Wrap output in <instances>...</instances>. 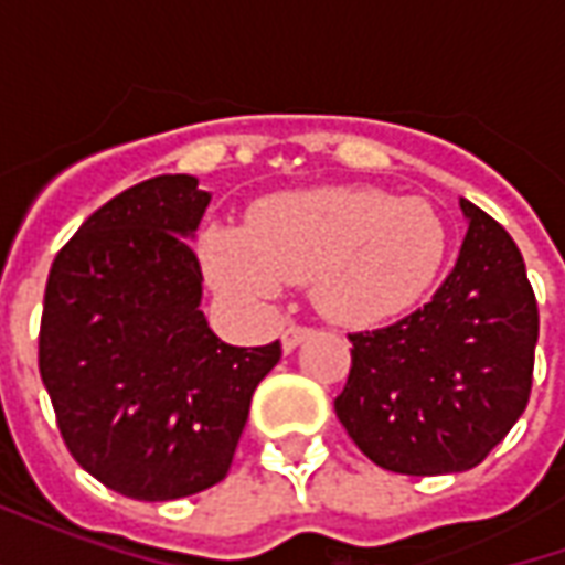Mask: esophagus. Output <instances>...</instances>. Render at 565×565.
<instances>
[{
	"label": "esophagus",
	"instance_id": "1",
	"mask_svg": "<svg viewBox=\"0 0 565 565\" xmlns=\"http://www.w3.org/2000/svg\"><path fill=\"white\" fill-rule=\"evenodd\" d=\"M308 335H311V330L308 327H296V323H290V327H284L281 332V348L290 354V351H296L299 344L306 342Z\"/></svg>",
	"mask_w": 565,
	"mask_h": 565
}]
</instances>
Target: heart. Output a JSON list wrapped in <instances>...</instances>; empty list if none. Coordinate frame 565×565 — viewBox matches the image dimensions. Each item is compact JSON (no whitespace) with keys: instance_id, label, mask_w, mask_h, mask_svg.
Masks as SVG:
<instances>
[{"instance_id":"1","label":"heart","mask_w":565,"mask_h":565,"mask_svg":"<svg viewBox=\"0 0 565 565\" xmlns=\"http://www.w3.org/2000/svg\"><path fill=\"white\" fill-rule=\"evenodd\" d=\"M448 254L445 221L426 199L379 186H311L259 199L247 230L211 223L199 259L211 287L266 306L284 284H311L315 306L342 327H379L415 308Z\"/></svg>"}]
</instances>
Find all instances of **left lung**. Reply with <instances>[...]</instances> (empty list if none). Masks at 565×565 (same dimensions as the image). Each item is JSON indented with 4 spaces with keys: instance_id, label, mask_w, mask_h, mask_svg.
<instances>
[{
    "instance_id": "left-lung-1",
    "label": "left lung",
    "mask_w": 565,
    "mask_h": 565,
    "mask_svg": "<svg viewBox=\"0 0 565 565\" xmlns=\"http://www.w3.org/2000/svg\"><path fill=\"white\" fill-rule=\"evenodd\" d=\"M460 209L469 230L436 296L393 327L351 335L335 415L391 472H466L530 403L539 308L521 250L469 199Z\"/></svg>"
}]
</instances>
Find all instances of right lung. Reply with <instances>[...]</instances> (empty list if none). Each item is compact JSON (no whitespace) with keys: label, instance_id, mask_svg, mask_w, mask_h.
<instances>
[{"label":"right lung","instance_id":"1","mask_svg":"<svg viewBox=\"0 0 565 565\" xmlns=\"http://www.w3.org/2000/svg\"><path fill=\"white\" fill-rule=\"evenodd\" d=\"M211 193L157 174L105 202L56 254L44 287L39 372L66 448L141 502L226 478L257 384L281 344L233 348L202 315L190 238Z\"/></svg>","mask_w":565,"mask_h":565}]
</instances>
